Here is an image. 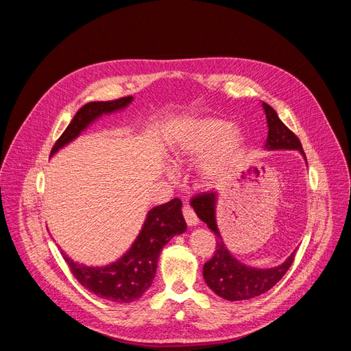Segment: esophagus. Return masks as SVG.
<instances>
[{"mask_svg": "<svg viewBox=\"0 0 351 351\" xmlns=\"http://www.w3.org/2000/svg\"><path fill=\"white\" fill-rule=\"evenodd\" d=\"M183 217H184V219L187 222V226H190V227L196 226L197 221H199L197 215L195 214V210L190 208L189 205H184V208H183Z\"/></svg>", "mask_w": 351, "mask_h": 351, "instance_id": "1", "label": "esophagus"}]
</instances>
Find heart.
<instances>
[{"mask_svg": "<svg viewBox=\"0 0 351 351\" xmlns=\"http://www.w3.org/2000/svg\"><path fill=\"white\" fill-rule=\"evenodd\" d=\"M228 129L230 125L226 121L215 119L197 120L186 125L173 143L176 162L192 161L217 143L214 149L204 159L200 169L208 178L218 176L236 161L241 145L240 134Z\"/></svg>", "mask_w": 351, "mask_h": 351, "instance_id": "1", "label": "heart"}]
</instances>
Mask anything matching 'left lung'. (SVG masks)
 I'll use <instances>...</instances> for the list:
<instances>
[{
    "label": "left lung",
    "instance_id": "obj_1",
    "mask_svg": "<svg viewBox=\"0 0 351 351\" xmlns=\"http://www.w3.org/2000/svg\"><path fill=\"white\" fill-rule=\"evenodd\" d=\"M262 105L265 114H267L269 129L265 146L268 149H299L304 155L299 137L278 119L277 112L268 104L263 102ZM215 202L217 192L199 193L190 200V205L193 206L197 217L206 222V226L217 236V250L214 256L204 265V278L208 287L222 299L231 302L249 300L267 293L289 271L294 262L295 253H293L280 267L271 269H256L240 263L231 256L219 236L215 221Z\"/></svg>",
    "mask_w": 351,
    "mask_h": 351
}]
</instances>
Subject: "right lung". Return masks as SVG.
<instances>
[{
	"label": "right lung",
	"mask_w": 351,
	"mask_h": 351,
	"mask_svg": "<svg viewBox=\"0 0 351 351\" xmlns=\"http://www.w3.org/2000/svg\"><path fill=\"white\" fill-rule=\"evenodd\" d=\"M133 101L132 97H123L114 101L89 102L76 112L58 141L52 146L51 155L60 147L77 137L86 125L102 114L114 112L127 107ZM187 228L182 214V200L174 197L164 205L155 206L149 210L142 227L141 234L130 250L117 262L102 268H90L73 262L64 253L71 274L84 289L97 294L101 299L115 303H130L141 299L149 289L158 267V256L161 249L176 234H182Z\"/></svg>",
	"instance_id": "add662e5"
}]
</instances>
